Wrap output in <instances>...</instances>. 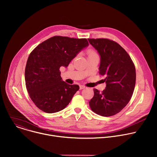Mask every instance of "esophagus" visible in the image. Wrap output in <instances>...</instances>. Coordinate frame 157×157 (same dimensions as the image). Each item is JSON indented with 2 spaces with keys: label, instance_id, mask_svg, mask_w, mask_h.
Instances as JSON below:
<instances>
[{
  "label": "esophagus",
  "instance_id": "obj_1",
  "mask_svg": "<svg viewBox=\"0 0 157 157\" xmlns=\"http://www.w3.org/2000/svg\"><path fill=\"white\" fill-rule=\"evenodd\" d=\"M79 88H80V90H82V89H83V88H85V86H83V85H80Z\"/></svg>",
  "mask_w": 157,
  "mask_h": 157
}]
</instances>
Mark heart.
Wrapping results in <instances>:
<instances>
[{
	"instance_id": "heart-1",
	"label": "heart",
	"mask_w": 157,
	"mask_h": 157,
	"mask_svg": "<svg viewBox=\"0 0 157 157\" xmlns=\"http://www.w3.org/2000/svg\"><path fill=\"white\" fill-rule=\"evenodd\" d=\"M93 55H97V54H96L95 52H91V51H90V52H88V56H93Z\"/></svg>"
}]
</instances>
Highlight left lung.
Segmentation results:
<instances>
[{"instance_id": "8db88e82", "label": "left lung", "mask_w": 157, "mask_h": 157, "mask_svg": "<svg viewBox=\"0 0 157 157\" xmlns=\"http://www.w3.org/2000/svg\"><path fill=\"white\" fill-rule=\"evenodd\" d=\"M100 56L99 74L104 75L106 88L100 93L93 89L89 101L91 110L105 117L120 112L130 101L134 90L136 68L128 52L108 39H88Z\"/></svg>"}]
</instances>
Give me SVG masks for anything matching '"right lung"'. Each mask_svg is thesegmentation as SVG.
Wrapping results in <instances>:
<instances>
[{"mask_svg": "<svg viewBox=\"0 0 157 157\" xmlns=\"http://www.w3.org/2000/svg\"><path fill=\"white\" fill-rule=\"evenodd\" d=\"M85 38L56 36L36 46L28 58L25 78L30 98L43 111L54 113L64 109L79 89L62 80L59 69L88 46Z\"/></svg>", "mask_w": 157, "mask_h": 157, "instance_id": "obj_1", "label": "right lung"}]
</instances>
